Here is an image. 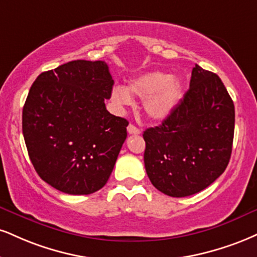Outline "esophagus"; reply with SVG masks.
Listing matches in <instances>:
<instances>
[{
    "label": "esophagus",
    "mask_w": 257,
    "mask_h": 257,
    "mask_svg": "<svg viewBox=\"0 0 257 257\" xmlns=\"http://www.w3.org/2000/svg\"><path fill=\"white\" fill-rule=\"evenodd\" d=\"M126 131H128L129 134H134V135H138V134H141V131L138 128V126H135L134 124H129L128 128H126Z\"/></svg>",
    "instance_id": "34e87169"
}]
</instances>
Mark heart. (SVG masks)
<instances>
[{
  "label": "heart",
  "mask_w": 257,
  "mask_h": 257,
  "mask_svg": "<svg viewBox=\"0 0 257 257\" xmlns=\"http://www.w3.org/2000/svg\"><path fill=\"white\" fill-rule=\"evenodd\" d=\"M181 80L171 78L169 74L152 72L144 74L124 86H115L111 92V99L118 107L129 106L133 97L145 99V111L151 118L164 119L172 113L182 98Z\"/></svg>",
  "instance_id": "heart-1"
}]
</instances>
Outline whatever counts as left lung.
Segmentation results:
<instances>
[{
	"instance_id": "1",
	"label": "left lung",
	"mask_w": 257,
	"mask_h": 257,
	"mask_svg": "<svg viewBox=\"0 0 257 257\" xmlns=\"http://www.w3.org/2000/svg\"><path fill=\"white\" fill-rule=\"evenodd\" d=\"M234 105L217 74L195 64L190 87L163 123L144 132L150 181L172 197L199 193L226 169L232 152Z\"/></svg>"
}]
</instances>
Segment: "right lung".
<instances>
[{
	"instance_id": "obj_1",
	"label": "right lung",
	"mask_w": 257,
	"mask_h": 257,
	"mask_svg": "<svg viewBox=\"0 0 257 257\" xmlns=\"http://www.w3.org/2000/svg\"><path fill=\"white\" fill-rule=\"evenodd\" d=\"M113 80L104 61L78 60L42 73L23 109V134L37 174L55 189L87 195L104 187L128 120L105 106Z\"/></svg>"
}]
</instances>
